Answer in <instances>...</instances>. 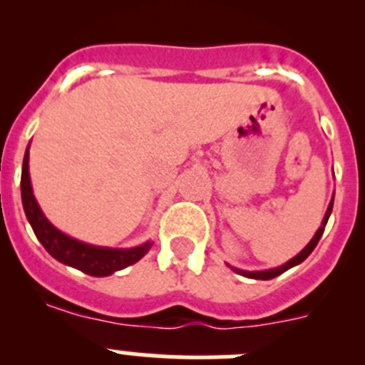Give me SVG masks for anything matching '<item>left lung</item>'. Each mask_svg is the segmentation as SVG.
Segmentation results:
<instances>
[{
	"label": "left lung",
	"instance_id": "obj_1",
	"mask_svg": "<svg viewBox=\"0 0 365 365\" xmlns=\"http://www.w3.org/2000/svg\"><path fill=\"white\" fill-rule=\"evenodd\" d=\"M332 206H334V197H332V201H330L329 208H327V213H325V217H323L322 226H319V230L316 231V235H314V237H312V240L309 242V244L305 245V247L302 249V251L298 252L295 257H292V259H289V261H286L284 264H281V267H277V268H270V270H259V272H245V270H238V268H233V267H231V268H233V270L237 272V274L244 275V277H249V279H261V281H268V279L277 277V275L284 274V272L289 270V268H293V267H297V264H300L302 261H304L305 257L309 256V254L314 251L316 245H318L319 238H322L323 231H325L327 222H329L330 213H332Z\"/></svg>",
	"mask_w": 365,
	"mask_h": 365
}]
</instances>
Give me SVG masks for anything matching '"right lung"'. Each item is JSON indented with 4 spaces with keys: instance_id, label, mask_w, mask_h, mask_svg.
<instances>
[{
    "instance_id": "obj_1",
    "label": "right lung",
    "mask_w": 365,
    "mask_h": 365,
    "mask_svg": "<svg viewBox=\"0 0 365 365\" xmlns=\"http://www.w3.org/2000/svg\"><path fill=\"white\" fill-rule=\"evenodd\" d=\"M21 197H23L24 213L35 231L36 238L47 252L60 263L77 268L93 277H106L114 272L123 270L130 264L138 263L146 252L152 249V242L139 245L134 249H111L97 247V245L84 244L68 235L61 233L46 219L43 212L33 196L31 180H29V146L26 148L23 160V175H21Z\"/></svg>"
}]
</instances>
